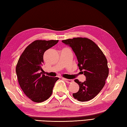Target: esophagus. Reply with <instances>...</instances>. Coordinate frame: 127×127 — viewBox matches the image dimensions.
Here are the masks:
<instances>
[{"label":"esophagus","mask_w":127,"mask_h":127,"mask_svg":"<svg viewBox=\"0 0 127 127\" xmlns=\"http://www.w3.org/2000/svg\"><path fill=\"white\" fill-rule=\"evenodd\" d=\"M64 80H65L66 82L67 83H70L73 82V80H71V79H66V78H64Z\"/></svg>","instance_id":"obj_1"}]
</instances>
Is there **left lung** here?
Returning <instances> with one entry per match:
<instances>
[{"mask_svg":"<svg viewBox=\"0 0 127 127\" xmlns=\"http://www.w3.org/2000/svg\"><path fill=\"white\" fill-rule=\"evenodd\" d=\"M62 42L72 49L77 57L79 69L86 76L83 82L75 80L80 88L77 92L73 93V96L80 102L90 101L102 90L108 76L106 57L99 47L87 38H73Z\"/></svg>","mask_w":127,"mask_h":127,"instance_id":"left-lung-1","label":"left lung"}]
</instances>
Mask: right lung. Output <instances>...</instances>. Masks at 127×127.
I'll list each match as a JSON object with an SVG mask.
<instances>
[{"mask_svg":"<svg viewBox=\"0 0 127 127\" xmlns=\"http://www.w3.org/2000/svg\"><path fill=\"white\" fill-rule=\"evenodd\" d=\"M59 40H36L26 47L16 67L18 82L26 96L35 102H42L51 96L57 77L42 75L44 52Z\"/></svg>","mask_w":127,"mask_h":127,"instance_id":"add662e5","label":"right lung"}]
</instances>
